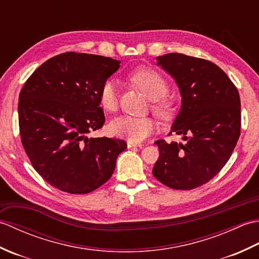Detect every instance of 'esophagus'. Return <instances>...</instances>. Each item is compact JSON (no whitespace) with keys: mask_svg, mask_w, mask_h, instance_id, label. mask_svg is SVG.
I'll use <instances>...</instances> for the list:
<instances>
[{"mask_svg":"<svg viewBox=\"0 0 259 259\" xmlns=\"http://www.w3.org/2000/svg\"><path fill=\"white\" fill-rule=\"evenodd\" d=\"M141 146H142L141 144H137V142H131V141L126 142V147H128V148H131V147H141Z\"/></svg>","mask_w":259,"mask_h":259,"instance_id":"obj_1","label":"esophagus"}]
</instances>
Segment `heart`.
I'll return each instance as SVG.
<instances>
[{
	"mask_svg": "<svg viewBox=\"0 0 259 259\" xmlns=\"http://www.w3.org/2000/svg\"><path fill=\"white\" fill-rule=\"evenodd\" d=\"M130 80L151 100V109L158 117L168 119L175 112V104L166 95L168 83L157 71L138 69L130 74ZM99 102L108 112L117 111L119 107V89L112 80H108L99 91ZM110 133L131 142H140L157 130V122L150 117L123 115L112 120L109 124Z\"/></svg>",
	"mask_w": 259,
	"mask_h": 259,
	"instance_id": "1",
	"label": "heart"
}]
</instances>
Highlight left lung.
I'll return each mask as SVG.
<instances>
[{"label":"left lung","mask_w":259,"mask_h":259,"mask_svg":"<svg viewBox=\"0 0 259 259\" xmlns=\"http://www.w3.org/2000/svg\"><path fill=\"white\" fill-rule=\"evenodd\" d=\"M158 65L177 82L181 109L170 135L183 144L157 140L159 158L152 174L172 189L207 184L229 160L240 136V98L228 75L205 59L168 53Z\"/></svg>","instance_id":"obj_1"}]
</instances>
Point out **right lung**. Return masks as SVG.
<instances>
[{"label":"right lung","mask_w":259,"mask_h":259,"mask_svg":"<svg viewBox=\"0 0 259 259\" xmlns=\"http://www.w3.org/2000/svg\"><path fill=\"white\" fill-rule=\"evenodd\" d=\"M119 64L111 58L65 52L41 64L22 88V146L33 168L54 188L88 194L112 176L126 144L88 135L106 121L99 91Z\"/></svg>","instance_id":"add662e5"}]
</instances>
